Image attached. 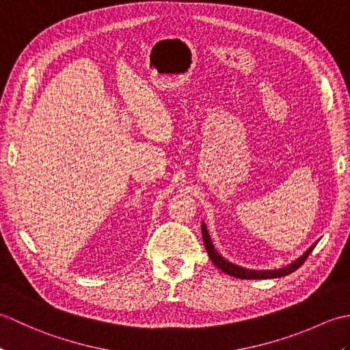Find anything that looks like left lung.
Instances as JSON below:
<instances>
[{
    "label": "left lung",
    "mask_w": 350,
    "mask_h": 350,
    "mask_svg": "<svg viewBox=\"0 0 350 350\" xmlns=\"http://www.w3.org/2000/svg\"><path fill=\"white\" fill-rule=\"evenodd\" d=\"M202 234H203V242H204L206 251H207V254H209V258L212 260L213 265L217 266L218 269H221L222 272L232 275V277H236V278H242V280H267V278L286 277V275L292 273L293 271L298 269L299 266H302V263L306 262L307 257L311 254V251H313V248L317 245V242H314L306 252H304V254L299 258H296L293 263H290V265H287L284 267H280V269L254 271V269H245V267H242V266H237V265L230 263L228 260H226L224 257H222L219 252L215 250L213 243L211 241L209 232H207L204 222H202Z\"/></svg>",
    "instance_id": "8db88e82"
}]
</instances>
